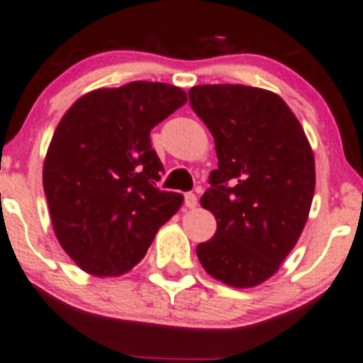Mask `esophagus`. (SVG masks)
Segmentation results:
<instances>
[{
	"label": "esophagus",
	"mask_w": 363,
	"mask_h": 363,
	"mask_svg": "<svg viewBox=\"0 0 363 363\" xmlns=\"http://www.w3.org/2000/svg\"><path fill=\"white\" fill-rule=\"evenodd\" d=\"M197 195L195 194H185V206L189 207V209H194V207H197Z\"/></svg>",
	"instance_id": "esophagus-1"
}]
</instances>
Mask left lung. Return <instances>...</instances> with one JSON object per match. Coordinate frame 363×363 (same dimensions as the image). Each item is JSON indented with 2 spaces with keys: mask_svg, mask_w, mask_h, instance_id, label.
<instances>
[{
  "mask_svg": "<svg viewBox=\"0 0 363 363\" xmlns=\"http://www.w3.org/2000/svg\"><path fill=\"white\" fill-rule=\"evenodd\" d=\"M189 96L218 154L201 199L218 230L199 243L197 257L228 286H257L279 269L307 223L315 189L311 144L274 92L221 84L197 85Z\"/></svg>",
  "mask_w": 363,
  "mask_h": 363,
  "instance_id": "8db88e82",
  "label": "left lung"
}]
</instances>
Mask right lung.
<instances>
[{
    "instance_id": "obj_1",
    "label": "right lung",
    "mask_w": 363,
    "mask_h": 363,
    "mask_svg": "<svg viewBox=\"0 0 363 363\" xmlns=\"http://www.w3.org/2000/svg\"><path fill=\"white\" fill-rule=\"evenodd\" d=\"M186 103L180 87L130 82L77 99L51 138L43 185L63 250L92 276L137 266L183 197L156 186L164 171L150 130Z\"/></svg>"
}]
</instances>
